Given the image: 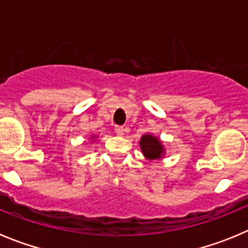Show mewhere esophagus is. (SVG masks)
Masks as SVG:
<instances>
[{"instance_id": "obj_1", "label": "esophagus", "mask_w": 248, "mask_h": 248, "mask_svg": "<svg viewBox=\"0 0 248 248\" xmlns=\"http://www.w3.org/2000/svg\"><path fill=\"white\" fill-rule=\"evenodd\" d=\"M115 133H117L119 137H123L124 133H125V129L123 128V126H115Z\"/></svg>"}]
</instances>
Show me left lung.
Segmentation results:
<instances>
[{
  "mask_svg": "<svg viewBox=\"0 0 248 248\" xmlns=\"http://www.w3.org/2000/svg\"><path fill=\"white\" fill-rule=\"evenodd\" d=\"M140 149L143 153L144 157L149 161L153 160H161L166 154L165 146H164L163 141L157 137L153 134H144L140 138L139 141Z\"/></svg>",
  "mask_w": 248,
  "mask_h": 248,
  "instance_id": "obj_1",
  "label": "left lung"
}]
</instances>
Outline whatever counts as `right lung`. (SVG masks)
<instances>
[{"mask_svg": "<svg viewBox=\"0 0 248 248\" xmlns=\"http://www.w3.org/2000/svg\"><path fill=\"white\" fill-rule=\"evenodd\" d=\"M94 139H97V135H91V141H93Z\"/></svg>", "mask_w": 248, "mask_h": 248, "instance_id": "obj_1", "label": "right lung"}]
</instances>
